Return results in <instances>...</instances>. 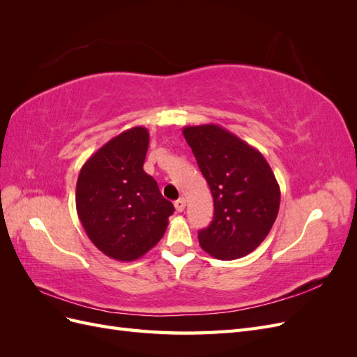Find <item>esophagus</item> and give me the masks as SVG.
<instances>
[{"mask_svg":"<svg viewBox=\"0 0 357 357\" xmlns=\"http://www.w3.org/2000/svg\"><path fill=\"white\" fill-rule=\"evenodd\" d=\"M174 207H176V210H177L178 213H181L183 210H185V207H186V199H185V198H178V199L174 202Z\"/></svg>","mask_w":357,"mask_h":357,"instance_id":"1","label":"esophagus"}]
</instances>
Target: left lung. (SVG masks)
Masks as SVG:
<instances>
[{"instance_id": "8db88e82", "label": "left lung", "mask_w": 357, "mask_h": 357, "mask_svg": "<svg viewBox=\"0 0 357 357\" xmlns=\"http://www.w3.org/2000/svg\"><path fill=\"white\" fill-rule=\"evenodd\" d=\"M207 180L213 220L198 232L199 245L220 261H234L259 247L280 208V186L264 155L219 125L183 128Z\"/></svg>"}]
</instances>
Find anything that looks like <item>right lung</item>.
<instances>
[{
  "label": "right lung",
  "instance_id": "right-lung-1",
  "mask_svg": "<svg viewBox=\"0 0 357 357\" xmlns=\"http://www.w3.org/2000/svg\"><path fill=\"white\" fill-rule=\"evenodd\" d=\"M149 131L134 126L112 138L84 162L75 208L93 245L116 261L131 262L164 236L174 205L143 169Z\"/></svg>",
  "mask_w": 357,
  "mask_h": 357
}]
</instances>
